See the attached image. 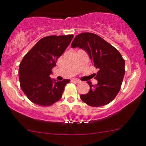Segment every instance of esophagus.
Instances as JSON below:
<instances>
[{"instance_id":"34e87169","label":"esophagus","mask_w":146,"mask_h":146,"mask_svg":"<svg viewBox=\"0 0 146 146\" xmlns=\"http://www.w3.org/2000/svg\"><path fill=\"white\" fill-rule=\"evenodd\" d=\"M72 81L74 82H76V83H80V80H78V79H73V80H72Z\"/></svg>"}]
</instances>
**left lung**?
Here are the masks:
<instances>
[{"label":"left lung","mask_w":146,"mask_h":146,"mask_svg":"<svg viewBox=\"0 0 146 146\" xmlns=\"http://www.w3.org/2000/svg\"><path fill=\"white\" fill-rule=\"evenodd\" d=\"M72 48L79 47L88 53L98 71V84L88 82L90 90L80 95L86 104L100 107L111 102L119 91L125 74V60L117 50L101 37L93 33H82L75 36Z\"/></svg>","instance_id":"left-lung-1"}]
</instances>
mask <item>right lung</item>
<instances>
[{
	"label": "right lung",
	"mask_w": 146,
	"mask_h": 146,
	"mask_svg": "<svg viewBox=\"0 0 146 146\" xmlns=\"http://www.w3.org/2000/svg\"><path fill=\"white\" fill-rule=\"evenodd\" d=\"M73 38V35L44 37L22 60L19 66L21 89L33 103L48 106L61 99L70 80L57 81L50 75Z\"/></svg>",
	"instance_id": "right-lung-1"
}]
</instances>
